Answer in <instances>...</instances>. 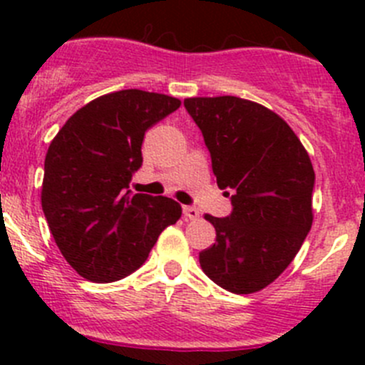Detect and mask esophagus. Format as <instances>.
<instances>
[{"label": "esophagus", "mask_w": 365, "mask_h": 365, "mask_svg": "<svg viewBox=\"0 0 365 365\" xmlns=\"http://www.w3.org/2000/svg\"><path fill=\"white\" fill-rule=\"evenodd\" d=\"M183 215L187 220H197L200 219V210L194 206H183Z\"/></svg>", "instance_id": "34e87169"}]
</instances>
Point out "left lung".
<instances>
[{"mask_svg":"<svg viewBox=\"0 0 365 365\" xmlns=\"http://www.w3.org/2000/svg\"><path fill=\"white\" fill-rule=\"evenodd\" d=\"M183 106L233 206L224 219L205 215L217 240L200 252L201 268L227 292H259L288 268L311 230V159L289 125L256 102L226 95Z\"/></svg>","mask_w":365,"mask_h":365,"instance_id":"left-lung-1","label":"left lung"}]
</instances>
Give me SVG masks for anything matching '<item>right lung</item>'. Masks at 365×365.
Wrapping results in <instances>:
<instances>
[{"instance_id":"obj_1","label":"right lung","mask_w":365,"mask_h":365,"mask_svg":"<svg viewBox=\"0 0 365 365\" xmlns=\"http://www.w3.org/2000/svg\"><path fill=\"white\" fill-rule=\"evenodd\" d=\"M178 108L168 95L114 91L72 114L51 143L42 210L63 257L84 279L127 277L182 215L171 197L128 189L143 165L145 132Z\"/></svg>"}]
</instances>
